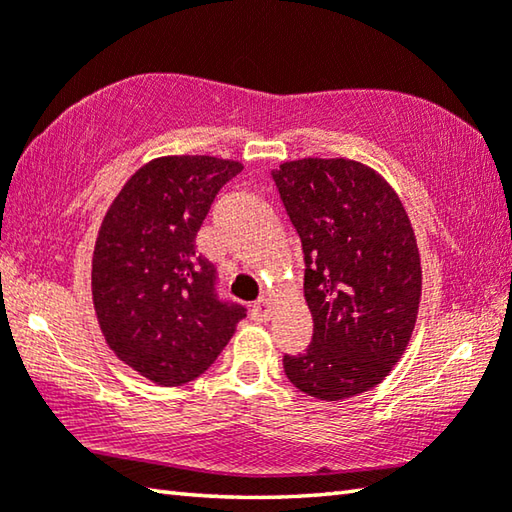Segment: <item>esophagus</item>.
<instances>
[{
	"label": "esophagus",
	"mask_w": 512,
	"mask_h": 512,
	"mask_svg": "<svg viewBox=\"0 0 512 512\" xmlns=\"http://www.w3.org/2000/svg\"><path fill=\"white\" fill-rule=\"evenodd\" d=\"M250 314H253V318L259 320V323H266V320L271 318V305H268L266 300H257L253 309H250Z\"/></svg>",
	"instance_id": "1"
}]
</instances>
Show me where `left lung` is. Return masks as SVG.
Here are the masks:
<instances>
[{
  "instance_id": "obj_1",
  "label": "left lung",
  "mask_w": 512,
  "mask_h": 512,
  "mask_svg": "<svg viewBox=\"0 0 512 512\" xmlns=\"http://www.w3.org/2000/svg\"><path fill=\"white\" fill-rule=\"evenodd\" d=\"M305 253L314 334L284 354L302 393L345 400L384 379L418 316L422 271L409 216L379 176L354 160L305 158L271 171Z\"/></svg>"
}]
</instances>
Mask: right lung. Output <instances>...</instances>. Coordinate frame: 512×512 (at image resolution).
<instances>
[{"mask_svg": "<svg viewBox=\"0 0 512 512\" xmlns=\"http://www.w3.org/2000/svg\"><path fill=\"white\" fill-rule=\"evenodd\" d=\"M244 169L212 155L144 164L112 201L92 257V298L110 350L160 386L212 366L246 318L219 293L216 266L196 253L216 194Z\"/></svg>", "mask_w": 512, "mask_h": 512, "instance_id": "obj_1", "label": "right lung"}]
</instances>
